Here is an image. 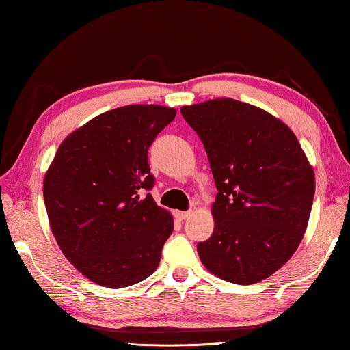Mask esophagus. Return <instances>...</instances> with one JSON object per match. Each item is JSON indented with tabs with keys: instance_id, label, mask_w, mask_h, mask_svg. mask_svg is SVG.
Returning a JSON list of instances; mask_svg holds the SVG:
<instances>
[{
	"instance_id": "34e87169",
	"label": "esophagus",
	"mask_w": 350,
	"mask_h": 350,
	"mask_svg": "<svg viewBox=\"0 0 350 350\" xmlns=\"http://www.w3.org/2000/svg\"><path fill=\"white\" fill-rule=\"evenodd\" d=\"M174 216L179 219V221H183V219H187V217L191 216V211H176Z\"/></svg>"
}]
</instances>
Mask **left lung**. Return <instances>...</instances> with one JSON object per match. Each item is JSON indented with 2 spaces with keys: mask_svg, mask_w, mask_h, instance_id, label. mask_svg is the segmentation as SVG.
Wrapping results in <instances>:
<instances>
[{
  "mask_svg": "<svg viewBox=\"0 0 350 350\" xmlns=\"http://www.w3.org/2000/svg\"><path fill=\"white\" fill-rule=\"evenodd\" d=\"M217 188L215 232L199 242L205 269L250 286L280 270L309 222L315 174L298 139L269 112L233 98L182 106Z\"/></svg>",
  "mask_w": 350,
  "mask_h": 350,
  "instance_id": "8db88e82",
  "label": "left lung"
}]
</instances>
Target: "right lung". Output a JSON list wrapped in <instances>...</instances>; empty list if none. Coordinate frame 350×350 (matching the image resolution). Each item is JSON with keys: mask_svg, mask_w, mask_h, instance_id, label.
Returning <instances> with one entry per match:
<instances>
[{"mask_svg": "<svg viewBox=\"0 0 350 350\" xmlns=\"http://www.w3.org/2000/svg\"><path fill=\"white\" fill-rule=\"evenodd\" d=\"M174 117L159 105L105 112L64 139L47 170L43 194L57 244L98 286H133L161 262L174 222L150 193L148 150Z\"/></svg>", "mask_w": 350, "mask_h": 350, "instance_id": "right-lung-1", "label": "right lung"}]
</instances>
